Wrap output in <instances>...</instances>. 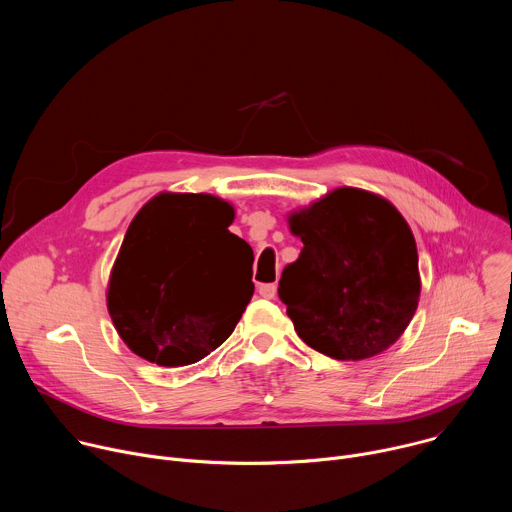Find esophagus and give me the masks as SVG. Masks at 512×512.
Instances as JSON below:
<instances>
[{"mask_svg":"<svg viewBox=\"0 0 512 512\" xmlns=\"http://www.w3.org/2000/svg\"><path fill=\"white\" fill-rule=\"evenodd\" d=\"M277 294V285L275 283H261L259 285V296L265 300H273Z\"/></svg>","mask_w":512,"mask_h":512,"instance_id":"obj_1","label":"esophagus"}]
</instances>
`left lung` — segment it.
I'll list each match as a JSON object with an SVG mask.
<instances>
[{
	"instance_id": "8db88e82",
	"label": "left lung",
	"mask_w": 512,
	"mask_h": 512,
	"mask_svg": "<svg viewBox=\"0 0 512 512\" xmlns=\"http://www.w3.org/2000/svg\"><path fill=\"white\" fill-rule=\"evenodd\" d=\"M300 257L279 279L298 336L336 360L387 350L419 302L417 247L399 210L358 188H338L289 214Z\"/></svg>"
}]
</instances>
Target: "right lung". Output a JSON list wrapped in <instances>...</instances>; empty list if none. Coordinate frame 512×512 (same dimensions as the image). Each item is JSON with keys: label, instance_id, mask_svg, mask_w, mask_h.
Returning a JSON list of instances; mask_svg holds the SVG:
<instances>
[{"label": "right lung", "instance_id": "obj_1", "mask_svg": "<svg viewBox=\"0 0 512 512\" xmlns=\"http://www.w3.org/2000/svg\"><path fill=\"white\" fill-rule=\"evenodd\" d=\"M235 210L210 194L164 192L131 221L107 308L123 342L160 367H186L221 346L255 291L251 247L229 231Z\"/></svg>", "mask_w": 512, "mask_h": 512}]
</instances>
